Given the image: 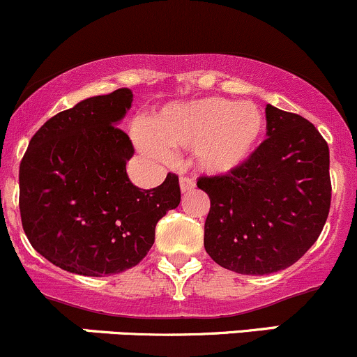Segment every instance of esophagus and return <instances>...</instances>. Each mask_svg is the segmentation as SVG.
<instances>
[{
	"label": "esophagus",
	"mask_w": 357,
	"mask_h": 357,
	"mask_svg": "<svg viewBox=\"0 0 357 357\" xmlns=\"http://www.w3.org/2000/svg\"><path fill=\"white\" fill-rule=\"evenodd\" d=\"M192 189H194V180L192 178L180 177V190H182V194L190 192Z\"/></svg>",
	"instance_id": "1"
}]
</instances>
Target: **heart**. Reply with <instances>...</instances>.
I'll list each match as a JSON object with an SVG mask.
<instances>
[{"label": "heart", "mask_w": 357, "mask_h": 357, "mask_svg": "<svg viewBox=\"0 0 357 357\" xmlns=\"http://www.w3.org/2000/svg\"><path fill=\"white\" fill-rule=\"evenodd\" d=\"M264 116L255 102L208 96L174 102L153 120L139 144L154 158L170 156L172 149L194 148V165L208 175L237 170L258 149Z\"/></svg>", "instance_id": "obj_1"}]
</instances>
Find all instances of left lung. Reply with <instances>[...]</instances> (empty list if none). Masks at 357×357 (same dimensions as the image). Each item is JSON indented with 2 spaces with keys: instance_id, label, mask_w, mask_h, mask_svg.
Wrapping results in <instances>:
<instances>
[{
  "instance_id": "left-lung-1",
  "label": "left lung",
  "mask_w": 357,
  "mask_h": 357,
  "mask_svg": "<svg viewBox=\"0 0 357 357\" xmlns=\"http://www.w3.org/2000/svg\"><path fill=\"white\" fill-rule=\"evenodd\" d=\"M266 135L255 154L227 175L199 177L209 196L204 249L241 275H268L306 255L330 211L328 144L296 113L266 105Z\"/></svg>"
}]
</instances>
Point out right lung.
<instances>
[{"mask_svg": "<svg viewBox=\"0 0 357 357\" xmlns=\"http://www.w3.org/2000/svg\"><path fill=\"white\" fill-rule=\"evenodd\" d=\"M132 98L122 87L60 112L22 158L24 232L39 255L70 273L106 277L139 264L156 223L180 203L175 174L149 190L128 180L134 146L116 125Z\"/></svg>", "mask_w": 357, "mask_h": 357, "instance_id": "obj_1", "label": "right lung"}]
</instances>
